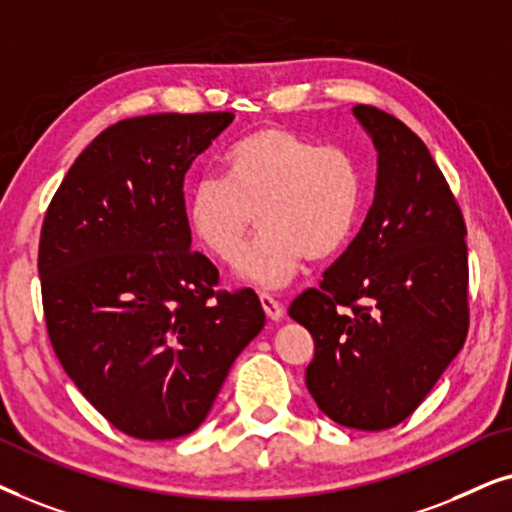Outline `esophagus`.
<instances>
[{
    "label": "esophagus",
    "mask_w": 512,
    "mask_h": 512,
    "mask_svg": "<svg viewBox=\"0 0 512 512\" xmlns=\"http://www.w3.org/2000/svg\"><path fill=\"white\" fill-rule=\"evenodd\" d=\"M260 302H262L264 313H267L271 320H276V323H278V320L283 318V306L278 304L274 297H271V295H260Z\"/></svg>",
    "instance_id": "obj_1"
}]
</instances>
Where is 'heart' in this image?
Listing matches in <instances>:
<instances>
[{"instance_id":"heart-1","label":"heart","mask_w":512,"mask_h":512,"mask_svg":"<svg viewBox=\"0 0 512 512\" xmlns=\"http://www.w3.org/2000/svg\"><path fill=\"white\" fill-rule=\"evenodd\" d=\"M363 168L349 149L323 145L278 126L234 142L222 177L206 175L187 194V227L220 262L236 260L257 213L260 238L236 264V276L281 288L304 257L325 262L344 250L363 208Z\"/></svg>"}]
</instances>
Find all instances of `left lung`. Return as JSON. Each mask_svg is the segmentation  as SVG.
Returning a JSON list of instances; mask_svg holds the SVG:
<instances>
[{
    "instance_id": "obj_1",
    "label": "left lung",
    "mask_w": 512,
    "mask_h": 512,
    "mask_svg": "<svg viewBox=\"0 0 512 512\" xmlns=\"http://www.w3.org/2000/svg\"><path fill=\"white\" fill-rule=\"evenodd\" d=\"M353 117L377 152L372 208L320 288L292 302L290 318L316 342L306 388L320 412L346 428L384 431L417 410L466 342V224L403 121L367 105Z\"/></svg>"
}]
</instances>
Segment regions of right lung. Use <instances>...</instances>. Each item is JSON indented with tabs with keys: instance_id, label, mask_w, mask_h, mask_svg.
Listing matches in <instances>:
<instances>
[{
	"instance_id": "obj_1",
	"label": "right lung",
	"mask_w": 512,
	"mask_h": 512,
	"mask_svg": "<svg viewBox=\"0 0 512 512\" xmlns=\"http://www.w3.org/2000/svg\"><path fill=\"white\" fill-rule=\"evenodd\" d=\"M231 121H119L79 154L46 210L39 281L53 351L88 403L138 440L196 431L267 320L252 290H213L220 274L187 227L185 173Z\"/></svg>"
}]
</instances>
